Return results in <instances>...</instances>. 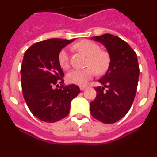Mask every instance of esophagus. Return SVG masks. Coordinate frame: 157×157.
Segmentation results:
<instances>
[{
  "label": "esophagus",
  "mask_w": 157,
  "mask_h": 157,
  "mask_svg": "<svg viewBox=\"0 0 157 157\" xmlns=\"http://www.w3.org/2000/svg\"><path fill=\"white\" fill-rule=\"evenodd\" d=\"M86 89V86H80V90H81L82 91L85 90Z\"/></svg>",
  "instance_id": "esophagus-1"
}]
</instances>
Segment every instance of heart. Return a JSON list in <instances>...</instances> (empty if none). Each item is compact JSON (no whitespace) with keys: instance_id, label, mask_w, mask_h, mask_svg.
<instances>
[{"instance_id":"1","label":"heart","mask_w":157,"mask_h":157,"mask_svg":"<svg viewBox=\"0 0 157 157\" xmlns=\"http://www.w3.org/2000/svg\"><path fill=\"white\" fill-rule=\"evenodd\" d=\"M77 50L83 52L88 56L87 67L83 70H73L67 74V81L69 83L84 85L96 75V71L102 74L108 69L110 57L106 51L101 50L97 43L90 40H82L75 45ZM59 66L63 70L70 68L69 54L66 49H62L58 56Z\"/></svg>"}]
</instances>
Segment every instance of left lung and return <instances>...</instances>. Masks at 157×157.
I'll use <instances>...</instances> for the list:
<instances>
[{
  "mask_svg": "<svg viewBox=\"0 0 157 157\" xmlns=\"http://www.w3.org/2000/svg\"><path fill=\"white\" fill-rule=\"evenodd\" d=\"M106 48L110 63L95 87L97 97L90 103L91 115L104 123H114L126 116L135 98L139 65L137 54L126 41L110 34L91 37Z\"/></svg>",
  "mask_w": 157,
  "mask_h": 157,
  "instance_id": "left-lung-1",
  "label": "left lung"
}]
</instances>
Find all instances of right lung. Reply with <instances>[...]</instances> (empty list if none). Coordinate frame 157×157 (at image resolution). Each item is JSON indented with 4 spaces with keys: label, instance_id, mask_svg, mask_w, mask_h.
<instances>
[{
    "label": "right lung",
    "instance_id": "obj_1",
    "mask_svg": "<svg viewBox=\"0 0 157 157\" xmlns=\"http://www.w3.org/2000/svg\"><path fill=\"white\" fill-rule=\"evenodd\" d=\"M73 41L51 38L34 43L24 53L20 70L23 98L32 114L42 121L54 123L66 117L71 102L80 93L74 84L54 88L57 82L63 83L59 52Z\"/></svg>",
    "mask_w": 157,
    "mask_h": 157
}]
</instances>
